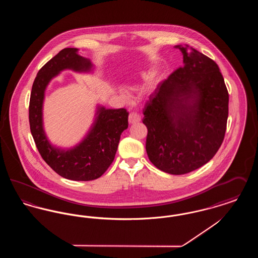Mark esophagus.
Segmentation results:
<instances>
[{
    "label": "esophagus",
    "mask_w": 258,
    "mask_h": 258,
    "mask_svg": "<svg viewBox=\"0 0 258 258\" xmlns=\"http://www.w3.org/2000/svg\"><path fill=\"white\" fill-rule=\"evenodd\" d=\"M141 121V116L137 112H132L128 116V122L130 123H137Z\"/></svg>",
    "instance_id": "1"
}]
</instances>
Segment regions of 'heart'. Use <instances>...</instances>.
I'll list each match as a JSON object with an SVG mask.
<instances>
[{"mask_svg": "<svg viewBox=\"0 0 258 258\" xmlns=\"http://www.w3.org/2000/svg\"><path fill=\"white\" fill-rule=\"evenodd\" d=\"M151 75H152V72H145V73L142 74V76H143L144 79H149L151 77Z\"/></svg>", "mask_w": 258, "mask_h": 258, "instance_id": "b5f03b06", "label": "heart"}]
</instances>
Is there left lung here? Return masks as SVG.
Instances as JSON below:
<instances>
[{
  "instance_id": "1",
  "label": "left lung",
  "mask_w": 258,
  "mask_h": 258,
  "mask_svg": "<svg viewBox=\"0 0 258 258\" xmlns=\"http://www.w3.org/2000/svg\"><path fill=\"white\" fill-rule=\"evenodd\" d=\"M174 47L184 66L150 96L142 121L149 160L161 171L182 175L206 164L221 147L229 97L215 61L187 44Z\"/></svg>"
}]
</instances>
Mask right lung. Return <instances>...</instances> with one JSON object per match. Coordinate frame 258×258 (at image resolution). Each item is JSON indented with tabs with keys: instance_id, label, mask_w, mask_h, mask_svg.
<instances>
[{
	"instance_id": "add662e5",
	"label": "right lung",
	"mask_w": 258,
	"mask_h": 258,
	"mask_svg": "<svg viewBox=\"0 0 258 258\" xmlns=\"http://www.w3.org/2000/svg\"><path fill=\"white\" fill-rule=\"evenodd\" d=\"M94 74L90 59L79 55L77 48H64L37 73L30 98V128L37 150L50 167L60 176L74 181L99 178L114 160L121 135L128 126V112L97 104L95 118L86 135L73 147L53 145L43 123V103L50 82L63 71Z\"/></svg>"
}]
</instances>
